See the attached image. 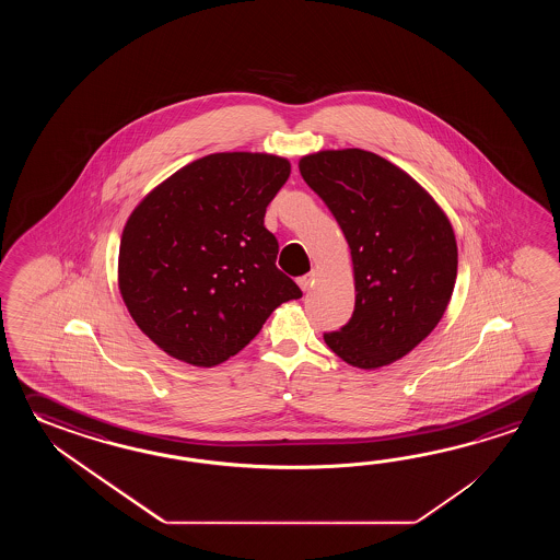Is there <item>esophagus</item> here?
I'll return each mask as SVG.
<instances>
[{
	"label": "esophagus",
	"instance_id": "esophagus-1",
	"mask_svg": "<svg viewBox=\"0 0 560 560\" xmlns=\"http://www.w3.org/2000/svg\"><path fill=\"white\" fill-rule=\"evenodd\" d=\"M314 280H316V275H314V272H310V275L300 276V278H298V285L306 292V290H310V288L314 285Z\"/></svg>",
	"mask_w": 560,
	"mask_h": 560
}]
</instances>
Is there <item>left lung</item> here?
I'll list each match as a JSON object with an SVG mask.
<instances>
[{
	"mask_svg": "<svg viewBox=\"0 0 560 560\" xmlns=\"http://www.w3.org/2000/svg\"><path fill=\"white\" fill-rule=\"evenodd\" d=\"M298 167L342 228L354 264L352 318L324 342L357 369L400 360L453 296L458 250L448 218L405 170L366 150H324Z\"/></svg>",
	"mask_w": 560,
	"mask_h": 560,
	"instance_id": "8db88e82",
	"label": "left lung"
}]
</instances>
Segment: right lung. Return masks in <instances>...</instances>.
<instances>
[{
	"label": "right lung",
	"instance_id": "1",
	"mask_svg": "<svg viewBox=\"0 0 560 560\" xmlns=\"http://www.w3.org/2000/svg\"><path fill=\"white\" fill-rule=\"evenodd\" d=\"M290 176L272 154L222 152L178 170L131 212L118 282L133 322L170 357L210 369L238 354L282 302L302 296L276 268L264 226Z\"/></svg>",
	"mask_w": 560,
	"mask_h": 560
}]
</instances>
